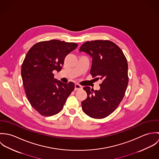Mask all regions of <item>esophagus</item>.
Wrapping results in <instances>:
<instances>
[{
  "instance_id": "esophagus-1",
  "label": "esophagus",
  "mask_w": 159,
  "mask_h": 159,
  "mask_svg": "<svg viewBox=\"0 0 159 159\" xmlns=\"http://www.w3.org/2000/svg\"><path fill=\"white\" fill-rule=\"evenodd\" d=\"M82 86H81L80 85L78 84H76L75 85V91H78V90H80V89H82Z\"/></svg>"
}]
</instances>
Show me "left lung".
<instances>
[{
  "label": "left lung",
  "mask_w": 159,
  "mask_h": 159,
  "mask_svg": "<svg viewBox=\"0 0 159 159\" xmlns=\"http://www.w3.org/2000/svg\"><path fill=\"white\" fill-rule=\"evenodd\" d=\"M92 58L90 73L101 80L98 91L84 87L87 98L81 102L84 113L95 119H102L117 108L127 89L128 64L120 48L108 40L86 42L80 48Z\"/></svg>",
  "instance_id": "left-lung-1"
}]
</instances>
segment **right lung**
I'll use <instances>...</instances> for the list:
<instances>
[{
	"label": "right lung",
	"mask_w": 159,
	"mask_h": 159,
	"mask_svg": "<svg viewBox=\"0 0 159 159\" xmlns=\"http://www.w3.org/2000/svg\"><path fill=\"white\" fill-rule=\"evenodd\" d=\"M78 44L51 40L37 43L27 52L21 67V76L27 97L32 107L42 115L59 113L75 84L58 81L53 71H60L65 57Z\"/></svg>",
	"instance_id": "add662e5"
}]
</instances>
